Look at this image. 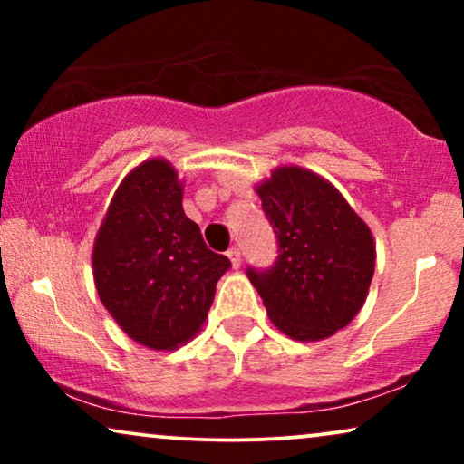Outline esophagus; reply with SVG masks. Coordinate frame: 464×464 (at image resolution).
<instances>
[{
	"label": "esophagus",
	"instance_id": "1",
	"mask_svg": "<svg viewBox=\"0 0 464 464\" xmlns=\"http://www.w3.org/2000/svg\"><path fill=\"white\" fill-rule=\"evenodd\" d=\"M227 257H230L232 268H238V266H240V251L237 249V246H232V249L227 251Z\"/></svg>",
	"mask_w": 464,
	"mask_h": 464
}]
</instances>
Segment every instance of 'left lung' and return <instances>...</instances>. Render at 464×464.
<instances>
[{
  "instance_id": "left-lung-1",
  "label": "left lung",
  "mask_w": 464,
  "mask_h": 464,
  "mask_svg": "<svg viewBox=\"0 0 464 464\" xmlns=\"http://www.w3.org/2000/svg\"><path fill=\"white\" fill-rule=\"evenodd\" d=\"M256 192L276 232L278 259L246 276L285 335L332 338L359 314L370 291L376 266L370 226L334 183L295 164L276 167Z\"/></svg>"
}]
</instances>
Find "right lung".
Returning <instances> with one entry per match:
<instances>
[{"mask_svg":"<svg viewBox=\"0 0 464 464\" xmlns=\"http://www.w3.org/2000/svg\"><path fill=\"white\" fill-rule=\"evenodd\" d=\"M173 164L150 158L120 183L94 238L92 276L120 329L151 351H175L205 325L230 259L183 213Z\"/></svg>","mask_w":464,"mask_h":464,"instance_id":"add662e5","label":"right lung"}]
</instances>
